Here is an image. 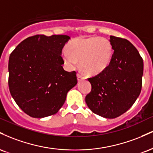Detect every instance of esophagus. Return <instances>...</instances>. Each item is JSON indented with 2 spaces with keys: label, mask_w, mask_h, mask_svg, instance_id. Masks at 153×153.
<instances>
[{
  "label": "esophagus",
  "mask_w": 153,
  "mask_h": 153,
  "mask_svg": "<svg viewBox=\"0 0 153 153\" xmlns=\"http://www.w3.org/2000/svg\"><path fill=\"white\" fill-rule=\"evenodd\" d=\"M84 79H85V77H84L82 75L80 74V73H78V81H81V80H84Z\"/></svg>",
  "instance_id": "34e87169"
}]
</instances>
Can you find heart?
<instances>
[{"instance_id": "1", "label": "heart", "mask_w": 153, "mask_h": 153, "mask_svg": "<svg viewBox=\"0 0 153 153\" xmlns=\"http://www.w3.org/2000/svg\"><path fill=\"white\" fill-rule=\"evenodd\" d=\"M62 52L65 64L73 70L78 66L88 75H98L109 65L113 48L109 40L102 36L78 37L71 40Z\"/></svg>"}]
</instances>
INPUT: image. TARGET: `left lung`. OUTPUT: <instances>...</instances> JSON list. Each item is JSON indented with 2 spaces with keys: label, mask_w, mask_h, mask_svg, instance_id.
<instances>
[{
  "label": "left lung",
  "mask_w": 153,
  "mask_h": 153,
  "mask_svg": "<svg viewBox=\"0 0 153 153\" xmlns=\"http://www.w3.org/2000/svg\"><path fill=\"white\" fill-rule=\"evenodd\" d=\"M114 50L109 65L88 78L91 91L85 96L88 108L96 114L114 119L134 104L142 89L143 60L130 42L110 36Z\"/></svg>",
  "instance_id": "left-lung-1"
}]
</instances>
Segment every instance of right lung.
Returning a JSON list of instances; mask_svg holds the SVG:
<instances>
[{
	"mask_svg": "<svg viewBox=\"0 0 153 153\" xmlns=\"http://www.w3.org/2000/svg\"><path fill=\"white\" fill-rule=\"evenodd\" d=\"M67 35L37 34L22 41L10 54L8 86L26 114L44 118L57 113L78 82L76 73L63 69L62 50Z\"/></svg>",
	"mask_w": 153,
	"mask_h": 153,
	"instance_id": "add662e5",
	"label": "right lung"
}]
</instances>
